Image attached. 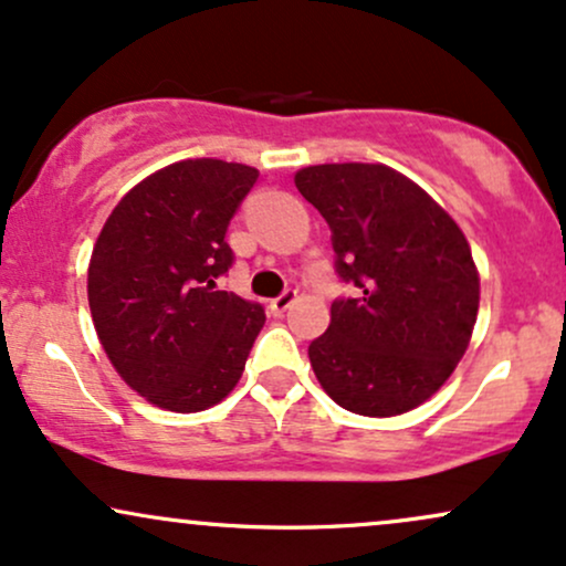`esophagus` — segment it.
<instances>
[{"label": "esophagus", "instance_id": "34e87169", "mask_svg": "<svg viewBox=\"0 0 566 566\" xmlns=\"http://www.w3.org/2000/svg\"><path fill=\"white\" fill-rule=\"evenodd\" d=\"M295 297H297V292H295V290H284V292H282V295H276V297H274V301H271V305H269V308H271V314L282 316V314H284V311H287V308H290V305H292V303H295Z\"/></svg>", "mask_w": 566, "mask_h": 566}]
</instances>
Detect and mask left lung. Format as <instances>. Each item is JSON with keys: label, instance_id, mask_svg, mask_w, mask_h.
Wrapping results in <instances>:
<instances>
[{"label": "left lung", "instance_id": "left-lung-1", "mask_svg": "<svg viewBox=\"0 0 566 566\" xmlns=\"http://www.w3.org/2000/svg\"><path fill=\"white\" fill-rule=\"evenodd\" d=\"M333 231L335 297L308 359L343 409L391 418L423 405L469 348L479 274L463 231L386 165H316L295 175Z\"/></svg>", "mask_w": 566, "mask_h": 566}]
</instances>
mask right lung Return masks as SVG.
Instances as JSON below:
<instances>
[{
	"mask_svg": "<svg viewBox=\"0 0 566 566\" xmlns=\"http://www.w3.org/2000/svg\"><path fill=\"white\" fill-rule=\"evenodd\" d=\"M255 167L175 161L127 193L103 226L87 271L95 333L116 373L151 405L199 412L242 378L265 311L218 287L231 218Z\"/></svg>",
	"mask_w": 566,
	"mask_h": 566,
	"instance_id": "obj_1",
	"label": "right lung"
}]
</instances>
